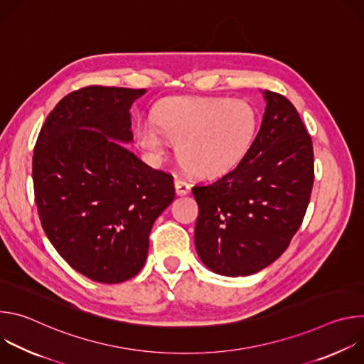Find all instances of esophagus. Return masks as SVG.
Listing matches in <instances>:
<instances>
[{"mask_svg":"<svg viewBox=\"0 0 364 364\" xmlns=\"http://www.w3.org/2000/svg\"><path fill=\"white\" fill-rule=\"evenodd\" d=\"M174 187H176V193L178 194V196H186V194H188L190 193V184L186 181V180H183V178H176L174 180Z\"/></svg>","mask_w":364,"mask_h":364,"instance_id":"esophagus-1","label":"esophagus"}]
</instances>
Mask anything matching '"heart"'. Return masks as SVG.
<instances>
[{"label": "heart", "mask_w": 364, "mask_h": 364, "mask_svg": "<svg viewBox=\"0 0 364 364\" xmlns=\"http://www.w3.org/2000/svg\"><path fill=\"white\" fill-rule=\"evenodd\" d=\"M259 128L256 109L247 102L220 97H176L136 127L142 148L163 155L180 139L178 159L198 177H219L235 168L252 146Z\"/></svg>", "instance_id": "b5f03b06"}]
</instances>
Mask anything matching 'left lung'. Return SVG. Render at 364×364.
Wrapping results in <instances>:
<instances>
[{"instance_id":"1","label":"left lung","mask_w":364,"mask_h":364,"mask_svg":"<svg viewBox=\"0 0 364 364\" xmlns=\"http://www.w3.org/2000/svg\"><path fill=\"white\" fill-rule=\"evenodd\" d=\"M262 93L261 129L245 157L218 181L193 187L197 255L225 277H247L277 261L299 229L313 190L311 136L285 96Z\"/></svg>"}]
</instances>
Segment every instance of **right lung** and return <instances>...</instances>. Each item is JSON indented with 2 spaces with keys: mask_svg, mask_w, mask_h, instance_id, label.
Returning <instances> with one entry per match:
<instances>
[{
  "mask_svg": "<svg viewBox=\"0 0 364 364\" xmlns=\"http://www.w3.org/2000/svg\"><path fill=\"white\" fill-rule=\"evenodd\" d=\"M145 89L87 86L65 96L38 134L36 204L46 236L79 274L119 284L144 267L151 228L176 197L173 176L121 142Z\"/></svg>",
  "mask_w": 364,
  "mask_h": 364,
  "instance_id": "right-lung-1",
  "label": "right lung"
}]
</instances>
